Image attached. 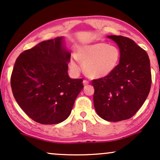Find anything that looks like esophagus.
<instances>
[{
    "label": "esophagus",
    "mask_w": 160,
    "mask_h": 160,
    "mask_svg": "<svg viewBox=\"0 0 160 160\" xmlns=\"http://www.w3.org/2000/svg\"><path fill=\"white\" fill-rule=\"evenodd\" d=\"M82 83H83L84 86H86V85H88V84H89V82L88 81V80H84L83 81H82Z\"/></svg>",
    "instance_id": "obj_1"
}]
</instances>
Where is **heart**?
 Wrapping results in <instances>:
<instances>
[{
  "instance_id": "b5f03b06",
  "label": "heart",
  "mask_w": 160,
  "mask_h": 160,
  "mask_svg": "<svg viewBox=\"0 0 160 160\" xmlns=\"http://www.w3.org/2000/svg\"><path fill=\"white\" fill-rule=\"evenodd\" d=\"M83 65L86 74L92 78H102L117 68L120 59V49L106 43H94L82 46L77 51V56L70 58L69 65L74 74H78Z\"/></svg>"
}]
</instances>
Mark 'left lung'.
<instances>
[{
  "mask_svg": "<svg viewBox=\"0 0 160 160\" xmlns=\"http://www.w3.org/2000/svg\"><path fill=\"white\" fill-rule=\"evenodd\" d=\"M108 38L118 45L120 63L111 74L92 81L93 102L99 117L118 122L133 117L148 98L151 86L150 59L146 51L130 38Z\"/></svg>",
  "mask_w": 160,
  "mask_h": 160,
  "instance_id": "1",
  "label": "left lung"
}]
</instances>
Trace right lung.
Masks as SVG:
<instances>
[{
	"label": "right lung",
	"instance_id": "1",
	"mask_svg": "<svg viewBox=\"0 0 160 160\" xmlns=\"http://www.w3.org/2000/svg\"><path fill=\"white\" fill-rule=\"evenodd\" d=\"M63 37L40 42L17 58L11 75V88L19 107L41 124L63 122L83 88L82 79L68 74L71 52Z\"/></svg>",
	"mask_w": 160,
	"mask_h": 160
}]
</instances>
